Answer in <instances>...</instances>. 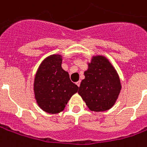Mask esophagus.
I'll use <instances>...</instances> for the list:
<instances>
[{
	"mask_svg": "<svg viewBox=\"0 0 147 147\" xmlns=\"http://www.w3.org/2000/svg\"><path fill=\"white\" fill-rule=\"evenodd\" d=\"M76 85L79 87V86H80V81H79V82H76Z\"/></svg>",
	"mask_w": 147,
	"mask_h": 147,
	"instance_id": "esophagus-1",
	"label": "esophagus"
}]
</instances>
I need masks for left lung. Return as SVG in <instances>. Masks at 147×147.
<instances>
[{"instance_id": "8db88e82", "label": "left lung", "mask_w": 147, "mask_h": 147, "mask_svg": "<svg viewBox=\"0 0 147 147\" xmlns=\"http://www.w3.org/2000/svg\"><path fill=\"white\" fill-rule=\"evenodd\" d=\"M84 75L78 93L87 107L93 111L111 108L121 86L118 74L108 60L102 56L93 57Z\"/></svg>"}]
</instances>
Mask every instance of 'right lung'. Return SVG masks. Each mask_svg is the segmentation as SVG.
<instances>
[{
    "label": "right lung",
    "instance_id": "1",
    "mask_svg": "<svg viewBox=\"0 0 147 147\" xmlns=\"http://www.w3.org/2000/svg\"><path fill=\"white\" fill-rule=\"evenodd\" d=\"M61 55H51L38 69L34 81V92L38 105L51 114L61 112L79 86L71 82L61 68Z\"/></svg>",
    "mask_w": 147,
    "mask_h": 147
}]
</instances>
